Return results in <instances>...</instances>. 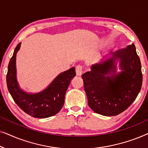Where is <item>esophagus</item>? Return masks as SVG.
<instances>
[{"instance_id": "34e87169", "label": "esophagus", "mask_w": 148, "mask_h": 148, "mask_svg": "<svg viewBox=\"0 0 148 148\" xmlns=\"http://www.w3.org/2000/svg\"><path fill=\"white\" fill-rule=\"evenodd\" d=\"M75 71H76L77 75L81 76V75H82V73H83V66L82 65H80V64H79V65L76 66Z\"/></svg>"}]
</instances>
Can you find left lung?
I'll use <instances>...</instances> for the list:
<instances>
[{
    "label": "left lung",
    "mask_w": 148,
    "mask_h": 148,
    "mask_svg": "<svg viewBox=\"0 0 148 148\" xmlns=\"http://www.w3.org/2000/svg\"><path fill=\"white\" fill-rule=\"evenodd\" d=\"M112 57L92 65L82 75L88 105L96 113L116 116L132 104L140 92L143 76L139 57L133 44L111 52ZM116 59L122 71L116 73Z\"/></svg>",
    "instance_id": "left-lung-1"
}]
</instances>
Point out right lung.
I'll return each mask as SVG.
<instances>
[{"label":"right lung","mask_w":148,"mask_h":148,"mask_svg":"<svg viewBox=\"0 0 148 148\" xmlns=\"http://www.w3.org/2000/svg\"><path fill=\"white\" fill-rule=\"evenodd\" d=\"M20 46L21 43L16 46L8 66L7 85L9 92L18 106L30 116L40 119L54 116L63 106L66 90L76 75L75 68L72 67L60 73L42 92L27 94L19 88L16 79V54Z\"/></svg>","instance_id":"obj_1"}]
</instances>
